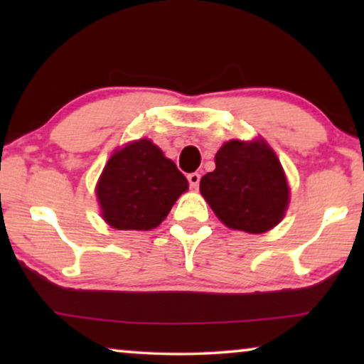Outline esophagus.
Returning <instances> with one entry per match:
<instances>
[{"instance_id": "esophagus-1", "label": "esophagus", "mask_w": 364, "mask_h": 364, "mask_svg": "<svg viewBox=\"0 0 364 364\" xmlns=\"http://www.w3.org/2000/svg\"><path fill=\"white\" fill-rule=\"evenodd\" d=\"M187 178H188V183H191L192 188H197L198 183H200V173H198V172L188 173Z\"/></svg>"}]
</instances>
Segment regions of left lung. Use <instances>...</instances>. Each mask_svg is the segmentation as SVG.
Here are the masks:
<instances>
[{
	"instance_id": "8db88e82",
	"label": "left lung",
	"mask_w": 364,
	"mask_h": 364,
	"mask_svg": "<svg viewBox=\"0 0 364 364\" xmlns=\"http://www.w3.org/2000/svg\"><path fill=\"white\" fill-rule=\"evenodd\" d=\"M200 193L222 223L248 233L280 223L290 200L282 164L263 139L223 144L215 171L202 177Z\"/></svg>"
}]
</instances>
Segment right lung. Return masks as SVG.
<instances>
[{
  "mask_svg": "<svg viewBox=\"0 0 364 364\" xmlns=\"http://www.w3.org/2000/svg\"><path fill=\"white\" fill-rule=\"evenodd\" d=\"M187 178L149 139L116 151L99 177L96 196L102 217L117 230H151L161 225Z\"/></svg>",
  "mask_w": 364,
  "mask_h": 364,
  "instance_id": "1",
  "label": "right lung"
}]
</instances>
